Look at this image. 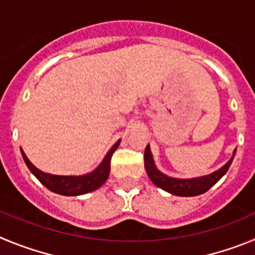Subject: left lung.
I'll list each match as a JSON object with an SVG mask.
<instances>
[{"label":"left lung","mask_w":255,"mask_h":255,"mask_svg":"<svg viewBox=\"0 0 255 255\" xmlns=\"http://www.w3.org/2000/svg\"><path fill=\"white\" fill-rule=\"evenodd\" d=\"M235 152L236 150H234L231 159L229 160L224 166L220 167L219 170L213 171V173L207 174V175L203 176L182 179L167 176L166 174L161 173V171L156 167L155 161H153L152 157V152H151L150 144H147L146 148H144V169H146V173H147L148 178L151 179V182H152L156 187L161 188L165 192H169V193L174 194V196L194 197L207 192L211 187H213V185L216 184L220 179L226 174V171H228L229 167H230L231 162H233Z\"/></svg>","instance_id":"obj_1"}]
</instances>
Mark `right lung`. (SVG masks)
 <instances>
[{
  "label": "right lung",
  "instance_id": "add662e5",
  "mask_svg": "<svg viewBox=\"0 0 255 255\" xmlns=\"http://www.w3.org/2000/svg\"><path fill=\"white\" fill-rule=\"evenodd\" d=\"M121 139L117 141L116 143L112 146V148L108 151L103 161L100 162L99 166L94 169L93 171L84 175H54V174L44 173V171L39 170L33 162L27 159V156L21 150L22 159H24L25 164L29 167V170L34 174L39 182L42 183L44 187L54 192L61 196H81V194H86L89 192H94L98 188L102 187L105 182H107L109 173H111V159L114 151L118 148Z\"/></svg>",
  "mask_w": 255,
  "mask_h": 255
}]
</instances>
